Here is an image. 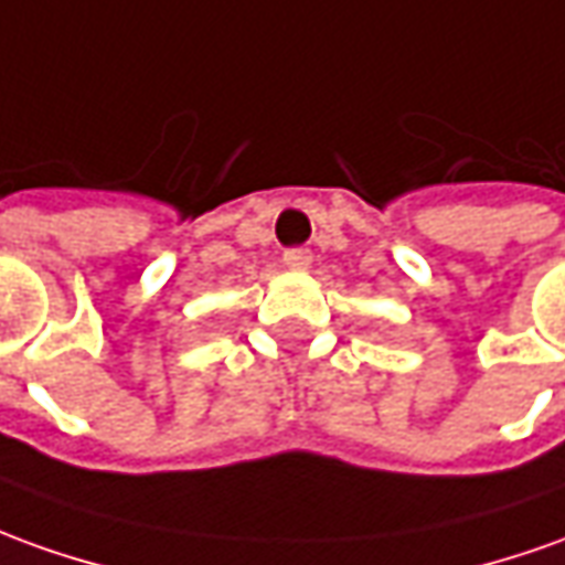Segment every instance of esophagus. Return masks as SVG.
<instances>
[{
  "instance_id": "esophagus-1",
  "label": "esophagus",
  "mask_w": 565,
  "mask_h": 565,
  "mask_svg": "<svg viewBox=\"0 0 565 565\" xmlns=\"http://www.w3.org/2000/svg\"><path fill=\"white\" fill-rule=\"evenodd\" d=\"M282 260H286V267H289V270H307V267H310V260H313V255H310V248H289V252L282 255Z\"/></svg>"
}]
</instances>
